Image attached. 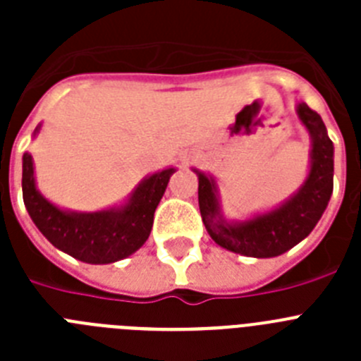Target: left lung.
Masks as SVG:
<instances>
[{
  "label": "left lung",
  "mask_w": 361,
  "mask_h": 361,
  "mask_svg": "<svg viewBox=\"0 0 361 361\" xmlns=\"http://www.w3.org/2000/svg\"><path fill=\"white\" fill-rule=\"evenodd\" d=\"M296 111L312 137L311 171L298 193L279 209L242 224H226L219 219L213 178L197 171L199 208L204 226L216 244L233 253L255 258L279 257L304 240L327 208L333 193V141L317 111L305 103H300Z\"/></svg>",
  "instance_id": "1"
}]
</instances>
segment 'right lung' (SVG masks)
I'll return each mask as SVG.
<instances>
[{
	"mask_svg": "<svg viewBox=\"0 0 361 361\" xmlns=\"http://www.w3.org/2000/svg\"><path fill=\"white\" fill-rule=\"evenodd\" d=\"M173 168L148 177L123 208L97 213H66L39 195L30 153L23 155V200L34 224L57 250L88 264H110L130 257L149 237L153 213Z\"/></svg>",
	"mask_w": 361,
	"mask_h": 361,
	"instance_id": "1",
	"label": "right lung"
}]
</instances>
